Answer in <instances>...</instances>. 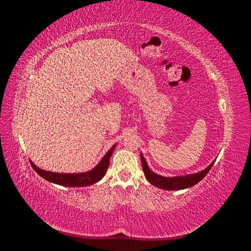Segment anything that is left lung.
Here are the masks:
<instances>
[{"label": "left lung", "instance_id": "left-lung-1", "mask_svg": "<svg viewBox=\"0 0 251 251\" xmlns=\"http://www.w3.org/2000/svg\"><path fill=\"white\" fill-rule=\"evenodd\" d=\"M140 159H141V163H142V169L144 176L147 177L149 182H151V184L162 188V189H168V191H179V189H183L194 186L195 184L200 182L205 176H206L209 170L211 169V166L214 165V162H212L209 166H207L204 171H201L197 174H192V175H186V176H179V177H162L159 176V175L155 174L154 172H151L148 163L146 161V159L140 154Z\"/></svg>", "mask_w": 251, "mask_h": 251}]
</instances>
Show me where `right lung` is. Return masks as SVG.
Returning a JSON list of instances; mask_svg holds the SVG:
<instances>
[{
	"label": "right lung",
	"mask_w": 251,
	"mask_h": 251,
	"mask_svg": "<svg viewBox=\"0 0 251 251\" xmlns=\"http://www.w3.org/2000/svg\"><path fill=\"white\" fill-rule=\"evenodd\" d=\"M116 144L111 148V150L108 151L107 154L103 156V158L100 160V162L97 164L96 168L91 170L86 173H80V174H60V173H52L41 170L37 168L35 164H33L32 161H30L33 170L40 175L41 177L46 179L52 183H56L63 186H88L91 184H94L96 182L100 181L104 175L107 173V170L109 168L110 163V157L113 154L114 149H115Z\"/></svg>",
	"instance_id": "obj_1"
}]
</instances>
